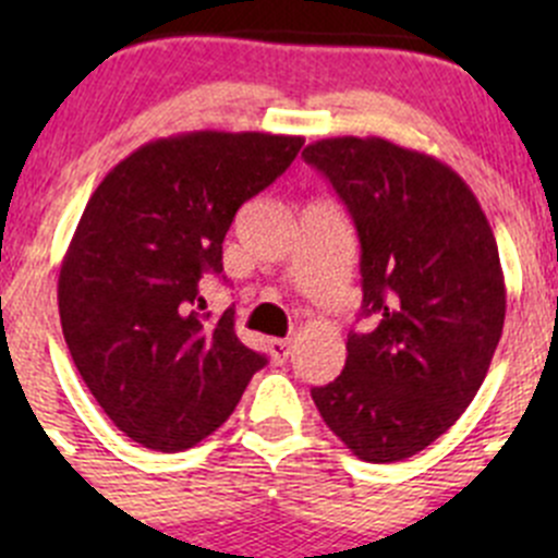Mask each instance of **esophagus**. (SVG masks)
I'll use <instances>...</instances> for the list:
<instances>
[{"mask_svg": "<svg viewBox=\"0 0 558 558\" xmlns=\"http://www.w3.org/2000/svg\"><path fill=\"white\" fill-rule=\"evenodd\" d=\"M269 348V356L275 359V362H286L289 359V351H291V340L286 337V340H280V337H275V340L267 342Z\"/></svg>", "mask_w": 558, "mask_h": 558, "instance_id": "34e87169", "label": "esophagus"}]
</instances>
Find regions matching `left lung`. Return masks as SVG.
<instances>
[{"label":"left lung","instance_id":"8db88e82","mask_svg":"<svg viewBox=\"0 0 558 558\" xmlns=\"http://www.w3.org/2000/svg\"><path fill=\"white\" fill-rule=\"evenodd\" d=\"M302 156L356 223L362 311L375 315L313 402L353 456L402 461L451 429L486 378L508 307L497 240L435 156L384 137L318 140Z\"/></svg>","mask_w":558,"mask_h":558}]
</instances>
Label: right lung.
Here are the masks:
<instances>
[{
  "label": "right lung",
  "mask_w": 558,
  "mask_h": 558,
  "mask_svg": "<svg viewBox=\"0 0 558 558\" xmlns=\"http://www.w3.org/2000/svg\"><path fill=\"white\" fill-rule=\"evenodd\" d=\"M305 137L185 132L118 161L88 199L59 272V315L83 384L126 437L185 451L232 415L267 364L207 324L199 280L223 272L243 202L289 170Z\"/></svg>",
  "instance_id": "obj_1"
}]
</instances>
